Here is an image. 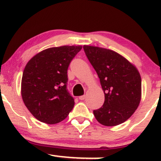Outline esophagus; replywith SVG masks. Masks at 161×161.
<instances>
[{
	"label": "esophagus",
	"instance_id": "34e87169",
	"mask_svg": "<svg viewBox=\"0 0 161 161\" xmlns=\"http://www.w3.org/2000/svg\"><path fill=\"white\" fill-rule=\"evenodd\" d=\"M86 98V96L85 95H83V96H80V97H79V100H84Z\"/></svg>",
	"mask_w": 161,
	"mask_h": 161
}]
</instances>
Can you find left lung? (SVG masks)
<instances>
[{
  "mask_svg": "<svg viewBox=\"0 0 161 161\" xmlns=\"http://www.w3.org/2000/svg\"><path fill=\"white\" fill-rule=\"evenodd\" d=\"M85 54L97 73L105 94L95 118L105 126L123 123L135 113L142 98V78L138 69L113 50L84 46Z\"/></svg>",
  "mask_w": 161,
  "mask_h": 161,
  "instance_id": "obj_1",
  "label": "left lung"
}]
</instances>
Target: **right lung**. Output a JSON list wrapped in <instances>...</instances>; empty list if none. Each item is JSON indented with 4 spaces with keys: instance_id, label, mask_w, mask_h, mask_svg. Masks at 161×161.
<instances>
[{
    "instance_id": "right-lung-1",
    "label": "right lung",
    "mask_w": 161,
    "mask_h": 161,
    "mask_svg": "<svg viewBox=\"0 0 161 161\" xmlns=\"http://www.w3.org/2000/svg\"><path fill=\"white\" fill-rule=\"evenodd\" d=\"M81 46L47 48L28 61L23 73L21 95L36 119L56 124L66 119L75 106L67 90L68 68Z\"/></svg>"
}]
</instances>
